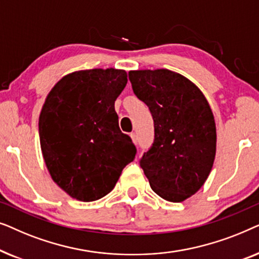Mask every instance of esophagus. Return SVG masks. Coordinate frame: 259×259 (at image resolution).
I'll list each match as a JSON object with an SVG mask.
<instances>
[{
  "mask_svg": "<svg viewBox=\"0 0 259 259\" xmlns=\"http://www.w3.org/2000/svg\"><path fill=\"white\" fill-rule=\"evenodd\" d=\"M131 136V138H132V141L134 144H137V141H138V139H137V134L136 133H131L130 134Z\"/></svg>",
  "mask_w": 259,
  "mask_h": 259,
  "instance_id": "1",
  "label": "esophagus"
}]
</instances>
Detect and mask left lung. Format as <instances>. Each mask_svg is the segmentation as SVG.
Returning <instances> with one entry per match:
<instances>
[{"label": "left lung", "instance_id": "8db88e82", "mask_svg": "<svg viewBox=\"0 0 259 259\" xmlns=\"http://www.w3.org/2000/svg\"><path fill=\"white\" fill-rule=\"evenodd\" d=\"M134 94L150 108L154 141L140 159L152 190L179 203L204 185L215 157V123L201 91L168 69L131 70Z\"/></svg>", "mask_w": 259, "mask_h": 259}]
</instances>
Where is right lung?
<instances>
[{
	"instance_id": "1",
	"label": "right lung",
	"mask_w": 259,
	"mask_h": 259,
	"mask_svg": "<svg viewBox=\"0 0 259 259\" xmlns=\"http://www.w3.org/2000/svg\"><path fill=\"white\" fill-rule=\"evenodd\" d=\"M127 83L122 69L63 76L38 119L42 154L52 179L74 199L93 201L114 189L137 148L119 128L114 102Z\"/></svg>"
}]
</instances>
